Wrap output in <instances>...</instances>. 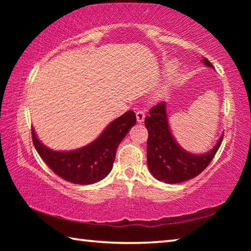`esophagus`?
<instances>
[{
	"mask_svg": "<svg viewBox=\"0 0 251 251\" xmlns=\"http://www.w3.org/2000/svg\"><path fill=\"white\" fill-rule=\"evenodd\" d=\"M136 120H137L138 123H142L145 120V113H144V110H137L136 112Z\"/></svg>",
	"mask_w": 251,
	"mask_h": 251,
	"instance_id": "34e87169",
	"label": "esophagus"
}]
</instances>
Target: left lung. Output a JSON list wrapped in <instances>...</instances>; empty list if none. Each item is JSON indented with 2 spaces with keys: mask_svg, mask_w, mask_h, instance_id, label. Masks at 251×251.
Returning <instances> with one entry per match:
<instances>
[{
  "mask_svg": "<svg viewBox=\"0 0 251 251\" xmlns=\"http://www.w3.org/2000/svg\"><path fill=\"white\" fill-rule=\"evenodd\" d=\"M205 65L214 67L207 58ZM148 130L147 164L152 176L167 184H176L192 179L203 172L217 152L224 135L212 150L205 155H194L187 152L174 139L169 129L166 112V103L152 106L150 115L145 118Z\"/></svg>",
  "mask_w": 251,
  "mask_h": 251,
  "instance_id": "8db88e82",
  "label": "left lung"
}]
</instances>
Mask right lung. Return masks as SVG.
<instances>
[{
	"mask_svg": "<svg viewBox=\"0 0 251 251\" xmlns=\"http://www.w3.org/2000/svg\"><path fill=\"white\" fill-rule=\"evenodd\" d=\"M135 124V113L128 110L110 123L96 141L73 151L45 147L33 128L32 141L42 159L57 176L73 184L90 185L104 179L112 171L117 147Z\"/></svg>",
	"mask_w": 251,
	"mask_h": 251,
	"instance_id": "add662e5",
	"label": "right lung"
}]
</instances>
